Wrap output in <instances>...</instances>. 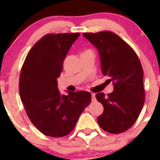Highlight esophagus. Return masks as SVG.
<instances>
[{
    "label": "esophagus",
    "mask_w": 160,
    "mask_h": 160,
    "mask_svg": "<svg viewBox=\"0 0 160 160\" xmlns=\"http://www.w3.org/2000/svg\"><path fill=\"white\" fill-rule=\"evenodd\" d=\"M95 95L94 94V93H92V101H95Z\"/></svg>",
    "instance_id": "obj_1"
}]
</instances>
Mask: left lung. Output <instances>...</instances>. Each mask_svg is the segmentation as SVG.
I'll return each mask as SVG.
<instances>
[{
    "label": "left lung",
    "mask_w": 160,
    "mask_h": 160,
    "mask_svg": "<svg viewBox=\"0 0 160 160\" xmlns=\"http://www.w3.org/2000/svg\"><path fill=\"white\" fill-rule=\"evenodd\" d=\"M99 52L102 72L113 84V92L95 95L104 112L97 119L100 127L119 134L133 126L144 104L143 68L132 48L111 32L83 33Z\"/></svg>",
    "instance_id": "obj_1"
}]
</instances>
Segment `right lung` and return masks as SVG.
<instances>
[{"mask_svg":"<svg viewBox=\"0 0 160 160\" xmlns=\"http://www.w3.org/2000/svg\"><path fill=\"white\" fill-rule=\"evenodd\" d=\"M79 36V33L46 34L33 46L22 68L21 100L34 126L47 136L68 135L91 102L89 92H68L66 95L58 89L64 59Z\"/></svg>","mask_w":160,"mask_h":160,"instance_id":"1","label":"right lung"}]
</instances>
